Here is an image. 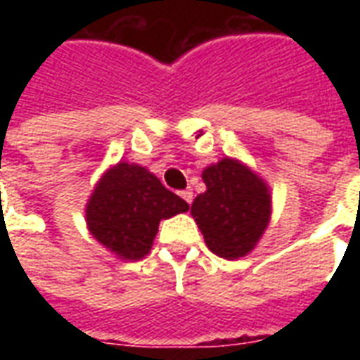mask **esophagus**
Segmentation results:
<instances>
[{
    "instance_id": "34e87169",
    "label": "esophagus",
    "mask_w": 360,
    "mask_h": 360,
    "mask_svg": "<svg viewBox=\"0 0 360 360\" xmlns=\"http://www.w3.org/2000/svg\"><path fill=\"white\" fill-rule=\"evenodd\" d=\"M179 195H181V198H183V200H185L187 204L193 202V198H195V195H193V191H191V188H187V191H181Z\"/></svg>"
}]
</instances>
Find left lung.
<instances>
[{
    "label": "left lung",
    "mask_w": 360,
    "mask_h": 360,
    "mask_svg": "<svg viewBox=\"0 0 360 360\" xmlns=\"http://www.w3.org/2000/svg\"><path fill=\"white\" fill-rule=\"evenodd\" d=\"M206 191L195 198L191 214L206 247L235 260L257 247L271 214L270 187L239 160L224 158L202 172Z\"/></svg>",
    "instance_id": "1"
}]
</instances>
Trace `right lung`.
Wrapping results in <instances>:
<instances>
[{
  "label": "right lung",
  "instance_id": "add662e5",
  "mask_svg": "<svg viewBox=\"0 0 360 360\" xmlns=\"http://www.w3.org/2000/svg\"><path fill=\"white\" fill-rule=\"evenodd\" d=\"M188 204L154 173L119 162L103 173L86 204V226L98 243L123 260L150 252L162 219L187 212Z\"/></svg>",
  "mask_w": 360,
  "mask_h": 360
}]
</instances>
